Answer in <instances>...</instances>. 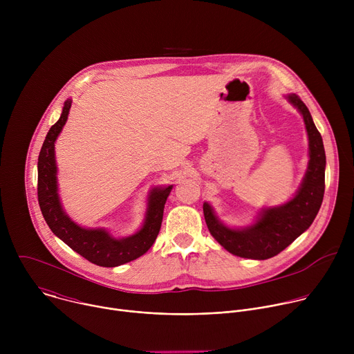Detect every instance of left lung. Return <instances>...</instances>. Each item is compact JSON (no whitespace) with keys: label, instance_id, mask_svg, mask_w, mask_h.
<instances>
[{"label":"left lung","instance_id":"1","mask_svg":"<svg viewBox=\"0 0 354 354\" xmlns=\"http://www.w3.org/2000/svg\"><path fill=\"white\" fill-rule=\"evenodd\" d=\"M287 99L302 115L308 134V168L295 196L284 205L263 209L255 224L245 228L227 227L217 218L213 207L203 203L210 234L230 254L241 258L265 261L276 257L310 228L322 205L326 165L322 137L306 104L295 93L287 95Z\"/></svg>","mask_w":354,"mask_h":354}]
</instances>
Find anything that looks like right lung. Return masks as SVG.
<instances>
[{
	"label": "right lung",
	"instance_id": "right-lung-1",
	"mask_svg": "<svg viewBox=\"0 0 354 354\" xmlns=\"http://www.w3.org/2000/svg\"><path fill=\"white\" fill-rule=\"evenodd\" d=\"M70 108L71 99H67L60 119L50 127L40 149L37 161L39 206L50 230L77 254L97 266H120L140 258L153 246L161 228L165 201L172 190V185L156 187L149 192L144 224L130 236L113 238L104 228L80 227L63 210L57 193L55 142L67 122Z\"/></svg>",
	"mask_w": 354,
	"mask_h": 354
}]
</instances>
